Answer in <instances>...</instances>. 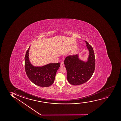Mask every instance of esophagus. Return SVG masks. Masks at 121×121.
<instances>
[{
    "label": "esophagus",
    "instance_id": "34e87169",
    "mask_svg": "<svg viewBox=\"0 0 121 121\" xmlns=\"http://www.w3.org/2000/svg\"><path fill=\"white\" fill-rule=\"evenodd\" d=\"M60 67H63L64 66V63L63 62H61V63H60Z\"/></svg>",
    "mask_w": 121,
    "mask_h": 121
}]
</instances>
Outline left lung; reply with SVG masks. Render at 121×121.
Listing matches in <instances>:
<instances>
[{"label": "left lung", "mask_w": 121, "mask_h": 121, "mask_svg": "<svg viewBox=\"0 0 121 121\" xmlns=\"http://www.w3.org/2000/svg\"><path fill=\"white\" fill-rule=\"evenodd\" d=\"M85 41L89 51L87 61L81 60L79 54H76L68 56L64 61L67 80L71 85L77 86L85 83L91 78L95 71V53L92 46Z\"/></svg>", "instance_id": "left-lung-1"}]
</instances>
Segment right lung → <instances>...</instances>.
Returning <instances> with one entry per match:
<instances>
[{
  "label": "right lung",
  "instance_id": "1",
  "mask_svg": "<svg viewBox=\"0 0 121 121\" xmlns=\"http://www.w3.org/2000/svg\"><path fill=\"white\" fill-rule=\"evenodd\" d=\"M30 47L26 51L25 58L26 75L35 85L42 87H49L54 82L56 73L60 63H49L41 67L33 66L30 62L29 57Z\"/></svg>",
  "mask_w": 121,
  "mask_h": 121
}]
</instances>
